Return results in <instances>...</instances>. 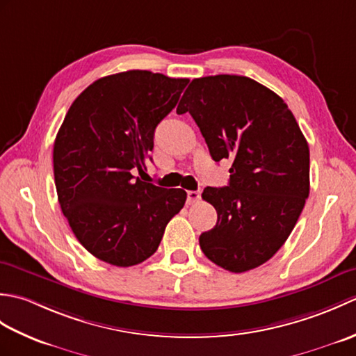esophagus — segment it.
<instances>
[{
    "mask_svg": "<svg viewBox=\"0 0 356 356\" xmlns=\"http://www.w3.org/2000/svg\"><path fill=\"white\" fill-rule=\"evenodd\" d=\"M200 200V191H188L186 194V202L193 205V203H197Z\"/></svg>",
    "mask_w": 356,
    "mask_h": 356,
    "instance_id": "1",
    "label": "esophagus"
}]
</instances>
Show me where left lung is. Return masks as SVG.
<instances>
[{
	"instance_id": "8db88e82",
	"label": "left lung",
	"mask_w": 356,
	"mask_h": 356,
	"mask_svg": "<svg viewBox=\"0 0 356 356\" xmlns=\"http://www.w3.org/2000/svg\"><path fill=\"white\" fill-rule=\"evenodd\" d=\"M190 113L216 162L229 159V185L202 199L217 223L199 243L229 272L266 263L284 245L309 197V145L284 101L237 74L193 79L177 115Z\"/></svg>"
}]
</instances>
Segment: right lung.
<instances>
[{"label": "right lung", "instance_id": "right-lung-1", "mask_svg": "<svg viewBox=\"0 0 356 356\" xmlns=\"http://www.w3.org/2000/svg\"><path fill=\"white\" fill-rule=\"evenodd\" d=\"M190 79L128 70L95 81L67 111L53 145L58 200L87 251L128 268L153 255L184 208L180 188L133 176L147 168L154 130Z\"/></svg>", "mask_w": 356, "mask_h": 356}]
</instances>
